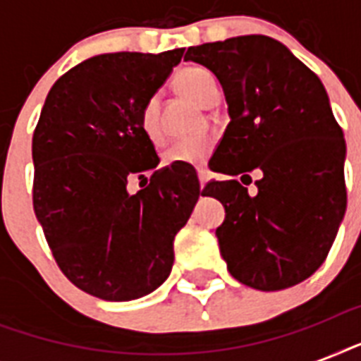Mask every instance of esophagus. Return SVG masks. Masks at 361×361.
Returning <instances> with one entry per match:
<instances>
[{
  "label": "esophagus",
  "mask_w": 361,
  "mask_h": 361,
  "mask_svg": "<svg viewBox=\"0 0 361 361\" xmlns=\"http://www.w3.org/2000/svg\"><path fill=\"white\" fill-rule=\"evenodd\" d=\"M197 174H198V181H200V187L206 185V183L209 181V178H212V172H209L206 166H200V169L197 170Z\"/></svg>",
  "instance_id": "obj_1"
}]
</instances>
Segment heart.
Segmentation results:
<instances>
[{
    "instance_id": "obj_1",
    "label": "heart",
    "mask_w": 361,
    "mask_h": 361,
    "mask_svg": "<svg viewBox=\"0 0 361 361\" xmlns=\"http://www.w3.org/2000/svg\"><path fill=\"white\" fill-rule=\"evenodd\" d=\"M178 87L191 97L195 103L206 104L209 95L219 90L217 80L212 71L206 67H187L178 75ZM140 129L146 138L153 144L163 142V129L159 121V99L155 95L147 99L140 110ZM214 149L212 138L200 136V138H183L174 142L172 146L164 152L163 163L166 166H200L209 159Z\"/></svg>"
}]
</instances>
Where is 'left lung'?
<instances>
[{
    "label": "left lung",
    "instance_id": "obj_1",
    "mask_svg": "<svg viewBox=\"0 0 361 361\" xmlns=\"http://www.w3.org/2000/svg\"><path fill=\"white\" fill-rule=\"evenodd\" d=\"M185 59L217 76L228 104L215 172L264 174L257 195L236 180L204 189L225 206L215 236L226 268L264 292L302 283L326 260L347 209V146L322 82L266 35L191 47Z\"/></svg>",
    "mask_w": 361,
    "mask_h": 361
}]
</instances>
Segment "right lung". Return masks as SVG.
I'll return each instance as SVG.
<instances>
[{"mask_svg":"<svg viewBox=\"0 0 361 361\" xmlns=\"http://www.w3.org/2000/svg\"><path fill=\"white\" fill-rule=\"evenodd\" d=\"M163 54H101L48 92L33 133V208L56 262L80 290L106 302L153 292L170 275L174 236L200 192L197 172L169 166L130 195V178L159 157L140 110L181 61Z\"/></svg>","mask_w":361,"mask_h":361,"instance_id":"right-lung-1","label":"right lung"}]
</instances>
